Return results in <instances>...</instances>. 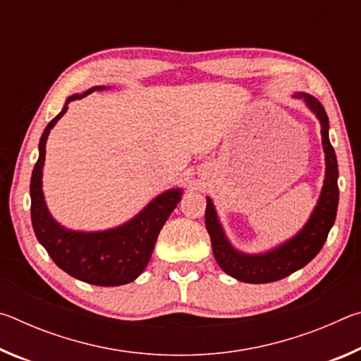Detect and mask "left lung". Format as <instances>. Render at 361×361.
Masks as SVG:
<instances>
[{
  "label": "left lung",
  "instance_id": "left-lung-1",
  "mask_svg": "<svg viewBox=\"0 0 361 361\" xmlns=\"http://www.w3.org/2000/svg\"><path fill=\"white\" fill-rule=\"evenodd\" d=\"M295 97L304 99L305 105L312 109L317 119L320 121L322 143L326 161V173L320 199L304 228L293 239L286 240L282 245L271 250V252L261 255L240 253L226 239L212 199L207 197L205 228L209 231L212 239L213 255H215L219 267L226 274H229L231 277L240 280V282L269 283L296 272L298 269L304 267L319 255L323 243L326 240L329 229L334 224L339 202L338 161H336V152L328 137V116L325 108L322 106V103L315 97L309 94H296Z\"/></svg>",
  "mask_w": 361,
  "mask_h": 361
}]
</instances>
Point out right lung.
Returning <instances> with one entry per match:
<instances>
[{
	"instance_id": "add662e5",
	"label": "right lung",
	"mask_w": 361,
	"mask_h": 361,
	"mask_svg": "<svg viewBox=\"0 0 361 361\" xmlns=\"http://www.w3.org/2000/svg\"><path fill=\"white\" fill-rule=\"evenodd\" d=\"M75 94L66 99L65 106L49 122L39 140V157L35 164L30 195H32V224L35 234L52 261L71 277L90 285L118 286L133 282L145 271L154 250L156 240L170 213L181 199V189L157 195L154 200L133 216L130 221L114 229L100 232H78L65 229L51 216L42 194V167L46 157L49 132L68 109V103L82 99L94 90Z\"/></svg>"
}]
</instances>
